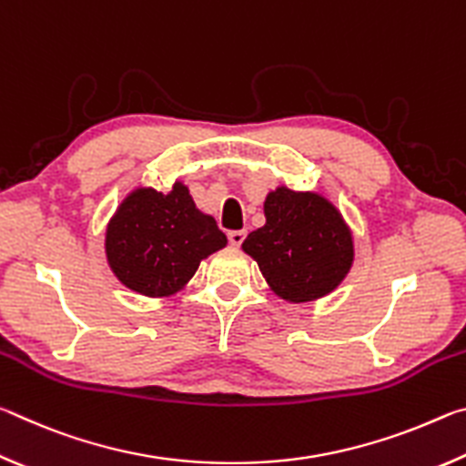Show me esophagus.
Listing matches in <instances>:
<instances>
[{
	"label": "esophagus",
	"mask_w": 466,
	"mask_h": 466,
	"mask_svg": "<svg viewBox=\"0 0 466 466\" xmlns=\"http://www.w3.org/2000/svg\"><path fill=\"white\" fill-rule=\"evenodd\" d=\"M244 238H247V232H244V230L228 232V240H230V244H234V247H240V244L244 242Z\"/></svg>",
	"instance_id": "obj_1"
}]
</instances>
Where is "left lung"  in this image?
Listing matches in <instances>:
<instances>
[{
  "mask_svg": "<svg viewBox=\"0 0 466 466\" xmlns=\"http://www.w3.org/2000/svg\"><path fill=\"white\" fill-rule=\"evenodd\" d=\"M265 226L242 250L288 302H312L333 291L353 263V236L333 203L319 193L278 187L265 199Z\"/></svg>",
  "mask_w": 466,
  "mask_h": 466,
  "instance_id": "1",
  "label": "left lung"
}]
</instances>
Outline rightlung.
I'll use <instances>...</instances> for the list:
<instances>
[{
    "mask_svg": "<svg viewBox=\"0 0 466 466\" xmlns=\"http://www.w3.org/2000/svg\"><path fill=\"white\" fill-rule=\"evenodd\" d=\"M216 219L197 209L183 183L160 193L141 187L125 197L106 226V261L141 296L177 294L211 252L226 247Z\"/></svg>",
    "mask_w": 466,
    "mask_h": 466,
    "instance_id": "right-lung-1",
    "label": "right lung"
}]
</instances>
